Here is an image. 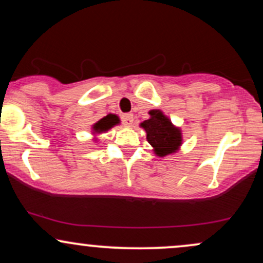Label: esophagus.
I'll list each match as a JSON object with an SVG mask.
<instances>
[{
	"label": "esophagus",
	"mask_w": 263,
	"mask_h": 263,
	"mask_svg": "<svg viewBox=\"0 0 263 263\" xmlns=\"http://www.w3.org/2000/svg\"><path fill=\"white\" fill-rule=\"evenodd\" d=\"M122 123L126 126V127H129V126L134 123V115L132 114H123L121 116Z\"/></svg>",
	"instance_id": "obj_1"
}]
</instances>
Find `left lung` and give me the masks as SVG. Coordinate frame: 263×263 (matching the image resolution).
Returning <instances> with one entry per match:
<instances>
[{"mask_svg":"<svg viewBox=\"0 0 263 263\" xmlns=\"http://www.w3.org/2000/svg\"><path fill=\"white\" fill-rule=\"evenodd\" d=\"M149 119L141 123L146 131L147 141L157 156L164 157L176 153L182 146V131L176 127L161 110H151Z\"/></svg>","mask_w":263,"mask_h":263,"instance_id":"obj_1","label":"left lung"}]
</instances>
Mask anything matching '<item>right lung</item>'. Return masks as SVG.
I'll return each instance as SVG.
<instances>
[{"mask_svg":"<svg viewBox=\"0 0 263 263\" xmlns=\"http://www.w3.org/2000/svg\"><path fill=\"white\" fill-rule=\"evenodd\" d=\"M120 122L119 117L116 116V115H107V116L102 117L101 120H99L98 122L95 123V125L92 126V131L93 134H102V132H106L107 129H110L111 127H114V126H116L117 123Z\"/></svg>","mask_w":263,"mask_h":263,"instance_id":"obj_1","label":"right lung"}]
</instances>
